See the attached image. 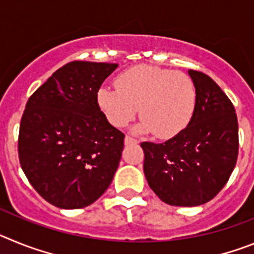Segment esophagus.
I'll list each match as a JSON object with an SVG mask.
<instances>
[{"instance_id": "obj_1", "label": "esophagus", "mask_w": 254, "mask_h": 254, "mask_svg": "<svg viewBox=\"0 0 254 254\" xmlns=\"http://www.w3.org/2000/svg\"><path fill=\"white\" fill-rule=\"evenodd\" d=\"M137 142V140L136 138H133L132 136H129V134H127L125 137V143L126 145H129V143H136Z\"/></svg>"}]
</instances>
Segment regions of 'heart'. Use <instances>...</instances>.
I'll list each match as a JSON object with an SVG mask.
<instances>
[{"label":"heart","instance_id":"heart-1","mask_svg":"<svg viewBox=\"0 0 254 254\" xmlns=\"http://www.w3.org/2000/svg\"><path fill=\"white\" fill-rule=\"evenodd\" d=\"M116 87L103 86L96 94L100 111L114 127L128 125L140 107L142 122L137 131L170 138L181 133L194 114L196 86L183 72L141 64L117 76Z\"/></svg>","mask_w":254,"mask_h":254}]
</instances>
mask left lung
I'll list each match as a JSON object with an SVG mask.
<instances>
[{
	"label": "left lung",
	"instance_id": "8db88e82",
	"mask_svg": "<svg viewBox=\"0 0 254 254\" xmlns=\"http://www.w3.org/2000/svg\"><path fill=\"white\" fill-rule=\"evenodd\" d=\"M188 73L197 91L190 125L163 143H141L150 188L163 202L182 207L203 205L223 190L239 149L233 103L210 76L194 69Z\"/></svg>",
	"mask_w": 254,
	"mask_h": 254
}]
</instances>
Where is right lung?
I'll use <instances>...</instances> for the list:
<instances>
[{
	"label": "right lung",
	"mask_w": 254,
	"mask_h": 254,
	"mask_svg": "<svg viewBox=\"0 0 254 254\" xmlns=\"http://www.w3.org/2000/svg\"><path fill=\"white\" fill-rule=\"evenodd\" d=\"M117 67L69 62L26 103L17 143L20 165L34 190L56 207H86L113 181L125 133L108 122L96 94Z\"/></svg>",
	"instance_id": "1"
}]
</instances>
